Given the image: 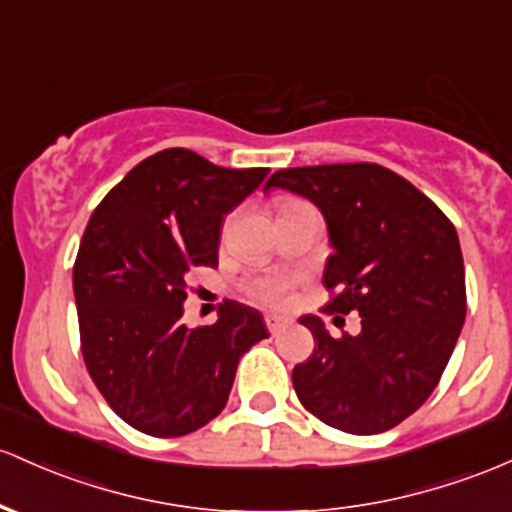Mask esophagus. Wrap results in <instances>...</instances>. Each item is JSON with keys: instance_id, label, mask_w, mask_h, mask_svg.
<instances>
[{"instance_id": "34e87169", "label": "esophagus", "mask_w": 512, "mask_h": 512, "mask_svg": "<svg viewBox=\"0 0 512 512\" xmlns=\"http://www.w3.org/2000/svg\"><path fill=\"white\" fill-rule=\"evenodd\" d=\"M265 325H267L269 333L277 335V333H282L286 325H289V320L282 318V316H265Z\"/></svg>"}]
</instances>
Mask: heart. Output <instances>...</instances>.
I'll return each mask as SVG.
<instances>
[{"instance_id": "1", "label": "heart", "mask_w": 512, "mask_h": 512, "mask_svg": "<svg viewBox=\"0 0 512 512\" xmlns=\"http://www.w3.org/2000/svg\"><path fill=\"white\" fill-rule=\"evenodd\" d=\"M291 286L294 279L284 277V274H265L257 277L255 282L247 284L245 294L252 303H260L265 308H284L291 299Z\"/></svg>"}]
</instances>
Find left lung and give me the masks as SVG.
I'll return each mask as SVG.
<instances>
[{
  "label": "left lung",
  "mask_w": 512,
  "mask_h": 512,
  "mask_svg": "<svg viewBox=\"0 0 512 512\" xmlns=\"http://www.w3.org/2000/svg\"><path fill=\"white\" fill-rule=\"evenodd\" d=\"M269 187L306 196L323 213L333 243L323 313L362 318L355 338H333L320 318H301L316 342L291 372L301 406L352 435L396 428L435 391L462 333L457 230L435 201L376 162L289 167Z\"/></svg>",
  "instance_id": "obj_1"
}]
</instances>
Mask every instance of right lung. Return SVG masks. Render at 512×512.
I'll return each instance as SVG.
<instances>
[{
    "mask_svg": "<svg viewBox=\"0 0 512 512\" xmlns=\"http://www.w3.org/2000/svg\"><path fill=\"white\" fill-rule=\"evenodd\" d=\"M267 167L228 170L184 148L145 157L84 228L75 286L87 372L111 411L153 437H182L226 408L240 357L267 338L255 308L221 303L213 325H182L187 277L218 267L230 213Z\"/></svg>",
    "mask_w": 512,
    "mask_h": 512,
    "instance_id": "right-lung-1",
    "label": "right lung"
}]
</instances>
